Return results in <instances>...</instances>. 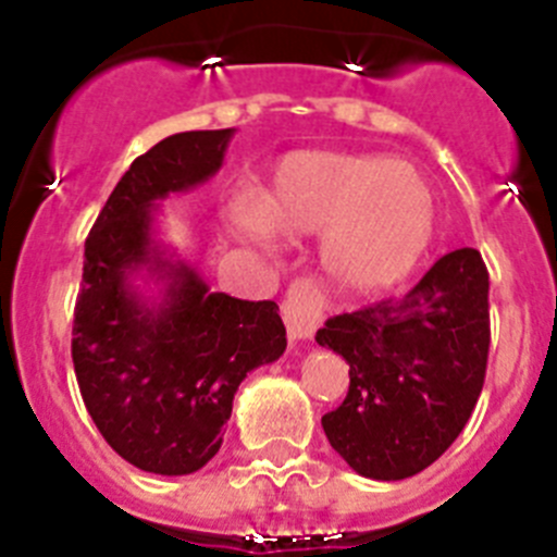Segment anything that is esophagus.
Segmentation results:
<instances>
[{"instance_id":"34e87169","label":"esophagus","mask_w":557,"mask_h":557,"mask_svg":"<svg viewBox=\"0 0 557 557\" xmlns=\"http://www.w3.org/2000/svg\"><path fill=\"white\" fill-rule=\"evenodd\" d=\"M323 314V298L309 282H295L282 304V318L293 339H309Z\"/></svg>"}]
</instances>
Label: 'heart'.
Returning a JSON list of instances; mask_svg holds the SVG:
<instances>
[{"label": "heart", "instance_id": "b5f03b06", "mask_svg": "<svg viewBox=\"0 0 557 557\" xmlns=\"http://www.w3.org/2000/svg\"><path fill=\"white\" fill-rule=\"evenodd\" d=\"M236 225L287 239L321 234V264L346 293H382L405 282L430 250L435 189L410 161L382 152L293 150L259 198L239 200Z\"/></svg>", "mask_w": 557, "mask_h": 557}]
</instances>
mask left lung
I'll use <instances>...</instances> for the list:
<instances>
[{
  "instance_id": "8db88e82",
  "label": "left lung",
  "mask_w": 557,
  "mask_h": 557,
  "mask_svg": "<svg viewBox=\"0 0 557 557\" xmlns=\"http://www.w3.org/2000/svg\"><path fill=\"white\" fill-rule=\"evenodd\" d=\"M314 339L351 379L321 418L332 449L368 480H407L455 444L482 393L488 270L474 248L451 250L405 298L334 314Z\"/></svg>"
}]
</instances>
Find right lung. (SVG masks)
I'll use <instances>...</instances> for the list:
<instances>
[{"instance_id":"right-lung-1","label":"right lung","mask_w":557,"mask_h":557,"mask_svg":"<svg viewBox=\"0 0 557 557\" xmlns=\"http://www.w3.org/2000/svg\"><path fill=\"white\" fill-rule=\"evenodd\" d=\"M234 127L166 136L113 186L86 239L72 362L113 451L150 474L203 469L223 446L236 387L287 348L275 301H239L156 239L159 200L209 181ZM162 284L145 296L132 278Z\"/></svg>"}]
</instances>
